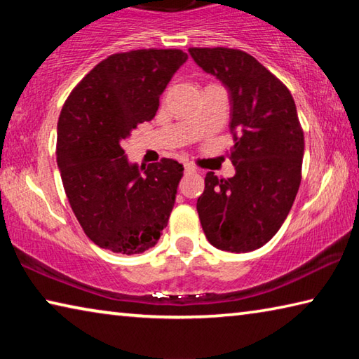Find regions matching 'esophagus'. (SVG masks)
<instances>
[{"instance_id":"1","label":"esophagus","mask_w":359,"mask_h":359,"mask_svg":"<svg viewBox=\"0 0 359 359\" xmlns=\"http://www.w3.org/2000/svg\"><path fill=\"white\" fill-rule=\"evenodd\" d=\"M184 169H185V172H193V171H194V166L190 165V163H185Z\"/></svg>"}]
</instances>
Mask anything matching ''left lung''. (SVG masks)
<instances>
[{
    "label": "left lung",
    "instance_id": "8db88e82",
    "mask_svg": "<svg viewBox=\"0 0 359 359\" xmlns=\"http://www.w3.org/2000/svg\"><path fill=\"white\" fill-rule=\"evenodd\" d=\"M199 68L229 93L236 174L208 172L196 209L220 250L245 253L274 238L299 190L304 133L290 90L257 58L236 48L191 47Z\"/></svg>",
    "mask_w": 359,
    "mask_h": 359
}]
</instances>
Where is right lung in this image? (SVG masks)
I'll use <instances>...</instances> for the list:
<instances>
[{
  "instance_id": "obj_1",
  "label": "right lung",
  "mask_w": 359,
  "mask_h": 359,
  "mask_svg": "<svg viewBox=\"0 0 359 359\" xmlns=\"http://www.w3.org/2000/svg\"><path fill=\"white\" fill-rule=\"evenodd\" d=\"M188 55L175 48L115 53L85 76L62 109L57 165L83 233L114 253L154 247L166 228L184 175L163 158L147 168L130 163L123 142L150 121L160 96Z\"/></svg>"
}]
</instances>
